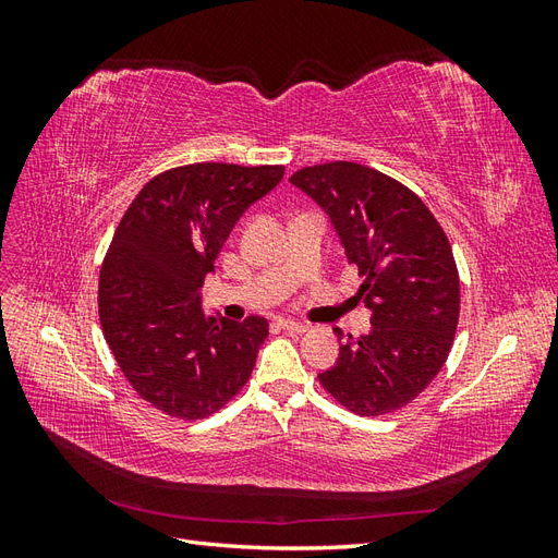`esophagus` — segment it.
I'll return each mask as SVG.
<instances>
[{
	"label": "esophagus",
	"instance_id": "1",
	"mask_svg": "<svg viewBox=\"0 0 558 558\" xmlns=\"http://www.w3.org/2000/svg\"><path fill=\"white\" fill-rule=\"evenodd\" d=\"M277 328L286 330V332H305L307 326L300 324V320H291V318H277Z\"/></svg>",
	"mask_w": 558,
	"mask_h": 558
}]
</instances>
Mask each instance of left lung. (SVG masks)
<instances>
[{
	"instance_id": "1",
	"label": "left lung",
	"mask_w": 558,
	"mask_h": 558,
	"mask_svg": "<svg viewBox=\"0 0 558 558\" xmlns=\"http://www.w3.org/2000/svg\"><path fill=\"white\" fill-rule=\"evenodd\" d=\"M291 183L330 216L363 281L356 295L373 310L369 335H349L318 381L359 416L398 412L440 373L459 326L461 283L447 234L424 199L373 167L335 160L302 167Z\"/></svg>"
}]
</instances>
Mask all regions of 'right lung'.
Instances as JSON below:
<instances>
[{
    "label": "right lung",
    "instance_id": "obj_1",
    "mask_svg": "<svg viewBox=\"0 0 558 558\" xmlns=\"http://www.w3.org/2000/svg\"><path fill=\"white\" fill-rule=\"evenodd\" d=\"M283 165H181L150 179L118 223L99 269V324L123 377L167 416L199 421L238 396L269 326L216 320L197 291L230 230Z\"/></svg>",
    "mask_w": 558,
    "mask_h": 558
}]
</instances>
